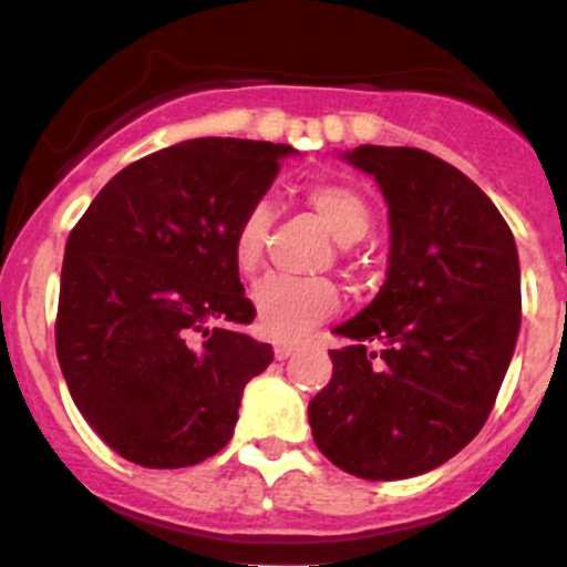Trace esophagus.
<instances>
[{
  "label": "esophagus",
  "instance_id": "34e87169",
  "mask_svg": "<svg viewBox=\"0 0 567 567\" xmlns=\"http://www.w3.org/2000/svg\"><path fill=\"white\" fill-rule=\"evenodd\" d=\"M292 351H296V343H292V341H277L275 343V357H277V360H288Z\"/></svg>",
  "mask_w": 567,
  "mask_h": 567
}]
</instances>
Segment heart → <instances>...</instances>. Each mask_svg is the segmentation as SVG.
<instances>
[{"mask_svg": "<svg viewBox=\"0 0 567 567\" xmlns=\"http://www.w3.org/2000/svg\"><path fill=\"white\" fill-rule=\"evenodd\" d=\"M311 210L324 220L338 243H360L373 226V210L368 199L357 188L338 181H317L303 192ZM275 213L264 199L250 202L239 216L231 231V261L239 275H256L269 245ZM252 306H256L258 324L264 333L275 338H292L338 306V290L330 279H298L285 275H269L252 288Z\"/></svg>", "mask_w": 567, "mask_h": 567, "instance_id": "1", "label": "heart"}]
</instances>
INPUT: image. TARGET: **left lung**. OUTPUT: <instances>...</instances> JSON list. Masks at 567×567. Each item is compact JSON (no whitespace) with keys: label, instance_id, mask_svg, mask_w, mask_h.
Returning a JSON list of instances; mask_svg holds the SVG:
<instances>
[{"label":"left lung","instance_id":"1","mask_svg":"<svg viewBox=\"0 0 567 567\" xmlns=\"http://www.w3.org/2000/svg\"><path fill=\"white\" fill-rule=\"evenodd\" d=\"M347 159L379 181L392 252L375 301L336 328L351 343L330 351L311 437L354 477L405 480L470 445L496 405L523 309L517 245L445 159L413 146H360Z\"/></svg>","mask_w":567,"mask_h":567}]
</instances>
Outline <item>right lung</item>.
<instances>
[{"mask_svg": "<svg viewBox=\"0 0 567 567\" xmlns=\"http://www.w3.org/2000/svg\"><path fill=\"white\" fill-rule=\"evenodd\" d=\"M285 143L194 138L97 192L69 234L55 351L76 408L112 451L178 470L231 440L269 343L239 333L256 306L231 231L279 171Z\"/></svg>", "mask_w": 567, "mask_h": 567, "instance_id": "obj_1", "label": "right lung"}]
</instances>
